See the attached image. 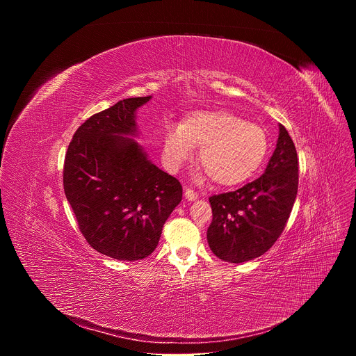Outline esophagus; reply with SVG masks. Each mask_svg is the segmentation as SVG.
Returning <instances> with one entry per match:
<instances>
[{"mask_svg": "<svg viewBox=\"0 0 356 356\" xmlns=\"http://www.w3.org/2000/svg\"><path fill=\"white\" fill-rule=\"evenodd\" d=\"M184 197L188 200V201H194V200H197V193L194 191V190H191V188H186V191H184Z\"/></svg>", "mask_w": 356, "mask_h": 356, "instance_id": "1", "label": "esophagus"}]
</instances>
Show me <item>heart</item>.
<instances>
[{
    "mask_svg": "<svg viewBox=\"0 0 356 356\" xmlns=\"http://www.w3.org/2000/svg\"><path fill=\"white\" fill-rule=\"evenodd\" d=\"M201 146L198 159L213 181L234 186L245 181L268 154L265 131L241 117L218 111H194L180 125H170L163 136V161L176 172Z\"/></svg>",
    "mask_w": 356,
    "mask_h": 356,
    "instance_id": "b5f03b06",
    "label": "heart"
}]
</instances>
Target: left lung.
<instances>
[{
	"label": "left lung",
	"instance_id": "1",
	"mask_svg": "<svg viewBox=\"0 0 356 356\" xmlns=\"http://www.w3.org/2000/svg\"><path fill=\"white\" fill-rule=\"evenodd\" d=\"M297 186L296 146L286 128L279 125L276 149L264 175L235 191L210 197L213 222L207 241L214 255L229 264L264 255L286 227Z\"/></svg>",
	"mask_w": 356,
	"mask_h": 356
}]
</instances>
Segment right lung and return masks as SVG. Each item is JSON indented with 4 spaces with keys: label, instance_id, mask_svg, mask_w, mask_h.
Masks as SVG:
<instances>
[{
    "label": "right lung",
    "instance_id": "add662e5",
    "mask_svg": "<svg viewBox=\"0 0 356 356\" xmlns=\"http://www.w3.org/2000/svg\"><path fill=\"white\" fill-rule=\"evenodd\" d=\"M150 98H125L90 117L65 159V194L81 234L118 261H139L156 249L183 195L179 180L152 163L134 139L136 111Z\"/></svg>",
    "mask_w": 356,
    "mask_h": 356
}]
</instances>
